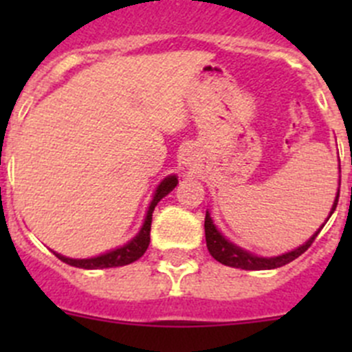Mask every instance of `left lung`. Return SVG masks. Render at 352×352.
Here are the masks:
<instances>
[{
	"instance_id": "left-lung-1",
	"label": "left lung",
	"mask_w": 352,
	"mask_h": 352,
	"mask_svg": "<svg viewBox=\"0 0 352 352\" xmlns=\"http://www.w3.org/2000/svg\"><path fill=\"white\" fill-rule=\"evenodd\" d=\"M337 201H339V196L336 197V202L332 206V211H330V216L332 212L336 211L337 208ZM329 216V218H330ZM324 228V226H322ZM204 232H206V243H208V250L212 257L216 258L221 264L230 265V267H236V269H245V271H264V269H276L281 267V265L289 264L291 261L300 257L303 252H307L308 248L311 247L314 240L317 239V235L320 233L318 230L307 243H303L301 247L294 248V250L287 252V254L278 255V257H257V255L250 254V252L242 250L240 247L233 245L232 242L225 239L221 233L216 230V226L212 225V219L209 218V212H206V219H204Z\"/></svg>"
}]
</instances>
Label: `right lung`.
<instances>
[{"label":"right lung","instance_id":"1","mask_svg":"<svg viewBox=\"0 0 352 352\" xmlns=\"http://www.w3.org/2000/svg\"><path fill=\"white\" fill-rule=\"evenodd\" d=\"M177 186V177L170 175L163 180L162 184L156 189L153 201H151L150 208H148L146 219H144V225L141 228V232L131 240L129 243H126L124 247L116 248V250H110L107 254L98 255V257L91 258H69L65 257L61 254H56V257L59 261L66 262V264L73 265V267H81V269H107V267H120V265H127L131 262L138 261L141 255L146 252L148 245H150V230H151V218H153L155 206L158 204L160 199H163L168 192H172Z\"/></svg>","mask_w":352,"mask_h":352}]
</instances>
